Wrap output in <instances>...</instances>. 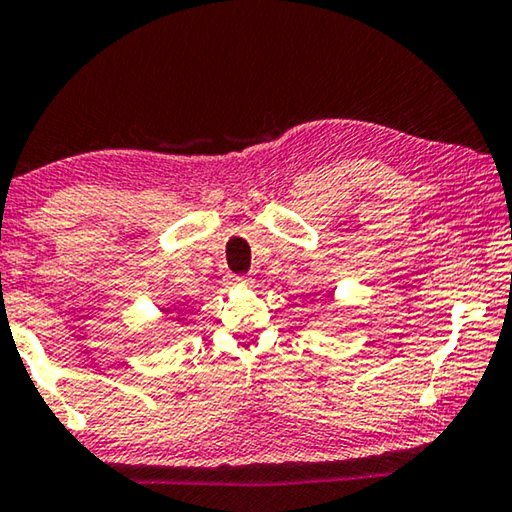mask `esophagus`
Masks as SVG:
<instances>
[{
    "label": "esophagus",
    "instance_id": "34e87169",
    "mask_svg": "<svg viewBox=\"0 0 512 512\" xmlns=\"http://www.w3.org/2000/svg\"><path fill=\"white\" fill-rule=\"evenodd\" d=\"M246 278L243 275H227V285H246Z\"/></svg>",
    "mask_w": 512,
    "mask_h": 512
}]
</instances>
